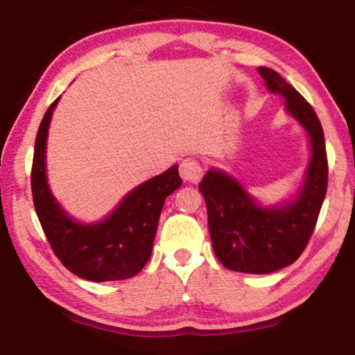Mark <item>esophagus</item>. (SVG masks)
I'll list each match as a JSON object with an SVG mask.
<instances>
[{"mask_svg": "<svg viewBox=\"0 0 355 355\" xmlns=\"http://www.w3.org/2000/svg\"><path fill=\"white\" fill-rule=\"evenodd\" d=\"M180 175L185 182L196 183L201 178L202 168L196 159L188 157L180 164Z\"/></svg>", "mask_w": 355, "mask_h": 355, "instance_id": "obj_1", "label": "esophagus"}]
</instances>
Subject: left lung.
Here are the masks:
<instances>
[{"instance_id":"1","label":"left lung","mask_w":355,"mask_h":355,"mask_svg":"<svg viewBox=\"0 0 355 355\" xmlns=\"http://www.w3.org/2000/svg\"><path fill=\"white\" fill-rule=\"evenodd\" d=\"M268 91L284 97L287 115L309 138L310 160L295 191L276 205H264L222 168H209L200 182L207 207L212 250L225 268L268 274L289 266L304 252L328 187V160L320 120L309 102L281 74L259 66Z\"/></svg>"}]
</instances>
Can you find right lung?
<instances>
[{
	"mask_svg": "<svg viewBox=\"0 0 355 355\" xmlns=\"http://www.w3.org/2000/svg\"><path fill=\"white\" fill-rule=\"evenodd\" d=\"M60 97L40 123L32 164L34 206L53 252L76 276L94 282L130 279L148 263L165 198L182 187L178 165L126 193L113 211L94 222L78 220L56 200L46 175V141Z\"/></svg>",
	"mask_w": 355,
	"mask_h": 355,
	"instance_id": "1",
	"label": "right lung"
}]
</instances>
